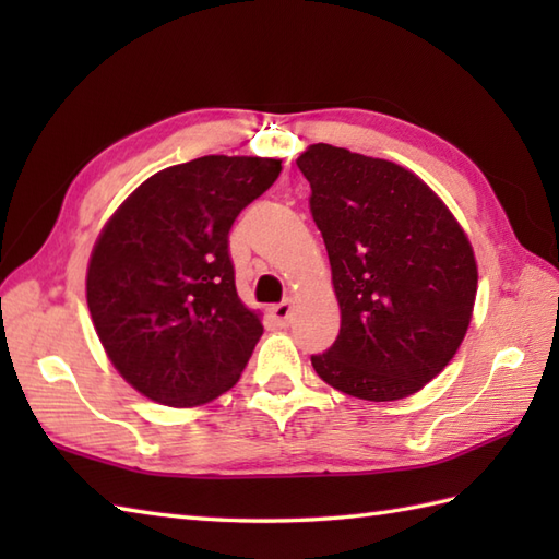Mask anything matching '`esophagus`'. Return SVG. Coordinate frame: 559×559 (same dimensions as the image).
<instances>
[{
    "instance_id": "1",
    "label": "esophagus",
    "mask_w": 559,
    "mask_h": 559,
    "mask_svg": "<svg viewBox=\"0 0 559 559\" xmlns=\"http://www.w3.org/2000/svg\"><path fill=\"white\" fill-rule=\"evenodd\" d=\"M271 317L276 319L278 326H288L290 324V317H293V302L290 300H283L281 305L271 307Z\"/></svg>"
}]
</instances>
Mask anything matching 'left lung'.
<instances>
[{"instance_id": "obj_1", "label": "left lung", "mask_w": 559, "mask_h": 559, "mask_svg": "<svg viewBox=\"0 0 559 559\" xmlns=\"http://www.w3.org/2000/svg\"><path fill=\"white\" fill-rule=\"evenodd\" d=\"M312 187L341 331L312 355L326 384L365 401L420 391L459 350L476 302L466 233L418 175L382 158L314 144L298 158Z\"/></svg>"}]
</instances>
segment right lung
I'll return each instance as SVG.
<instances>
[{
    "mask_svg": "<svg viewBox=\"0 0 559 559\" xmlns=\"http://www.w3.org/2000/svg\"><path fill=\"white\" fill-rule=\"evenodd\" d=\"M278 175L273 158L173 165L103 228L88 264V310L117 372L151 401H213L252 358L264 326L237 298L228 233Z\"/></svg>",
    "mask_w": 559,
    "mask_h": 559,
    "instance_id": "obj_1",
    "label": "right lung"
}]
</instances>
